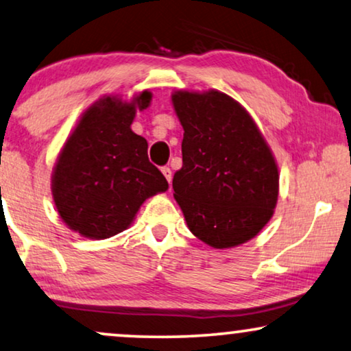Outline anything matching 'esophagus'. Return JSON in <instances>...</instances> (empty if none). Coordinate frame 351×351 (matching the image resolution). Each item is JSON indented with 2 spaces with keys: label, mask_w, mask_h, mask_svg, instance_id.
Instances as JSON below:
<instances>
[{
  "label": "esophagus",
  "mask_w": 351,
  "mask_h": 351,
  "mask_svg": "<svg viewBox=\"0 0 351 351\" xmlns=\"http://www.w3.org/2000/svg\"><path fill=\"white\" fill-rule=\"evenodd\" d=\"M161 172H163L165 179L171 184V180H172V172H171L169 167H161Z\"/></svg>",
  "instance_id": "esophagus-1"
}]
</instances>
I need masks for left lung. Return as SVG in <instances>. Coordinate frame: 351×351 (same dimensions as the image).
Wrapping results in <instances>:
<instances>
[{"instance_id":"8db88e82","label":"left lung","mask_w":351,"mask_h":351,"mask_svg":"<svg viewBox=\"0 0 351 351\" xmlns=\"http://www.w3.org/2000/svg\"><path fill=\"white\" fill-rule=\"evenodd\" d=\"M184 128L172 179L188 230L213 248L242 245L267 225L278 199V166L255 120L218 90L171 95Z\"/></svg>"}]
</instances>
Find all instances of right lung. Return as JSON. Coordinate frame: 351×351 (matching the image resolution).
<instances>
[{
	"label": "right lung",
	"mask_w": 351,
	"mask_h": 351,
	"mask_svg": "<svg viewBox=\"0 0 351 351\" xmlns=\"http://www.w3.org/2000/svg\"><path fill=\"white\" fill-rule=\"evenodd\" d=\"M152 93L104 95L80 115L52 171V197L64 225L87 239L128 230L145 199L165 193V176L149 161V144L131 130Z\"/></svg>",
	"instance_id": "right-lung-1"
}]
</instances>
